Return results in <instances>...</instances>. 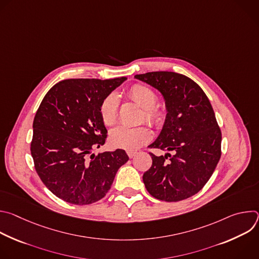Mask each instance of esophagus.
I'll return each mask as SVG.
<instances>
[{"label":"esophagus","mask_w":259,"mask_h":259,"mask_svg":"<svg viewBox=\"0 0 259 259\" xmlns=\"http://www.w3.org/2000/svg\"><path fill=\"white\" fill-rule=\"evenodd\" d=\"M127 155H128V157L130 159H132V158H134L137 155V152L136 151H127Z\"/></svg>","instance_id":"34e87169"}]
</instances>
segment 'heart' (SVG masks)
Listing matches in <instances>:
<instances>
[{"label":"heart","instance_id":"obj_1","mask_svg":"<svg viewBox=\"0 0 259 259\" xmlns=\"http://www.w3.org/2000/svg\"><path fill=\"white\" fill-rule=\"evenodd\" d=\"M127 95L133 102L143 108L141 121L155 127H160L165 123L166 112L163 107L156 104L158 96L153 89L141 84H135L129 88ZM119 104V97L114 92L106 95L101 101L99 114L105 125L110 126L117 121ZM151 139L152 132L146 126L128 127L120 125L109 132L110 144L127 151H135Z\"/></svg>","mask_w":259,"mask_h":259}]
</instances>
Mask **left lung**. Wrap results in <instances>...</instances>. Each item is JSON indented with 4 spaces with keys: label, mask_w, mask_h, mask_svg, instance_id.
<instances>
[{
    "label": "left lung",
    "mask_w": 259,
    "mask_h": 259,
    "mask_svg": "<svg viewBox=\"0 0 259 259\" xmlns=\"http://www.w3.org/2000/svg\"><path fill=\"white\" fill-rule=\"evenodd\" d=\"M134 78L159 90L167 109L160 135L149 145L167 153H150L153 165L142 176L144 186L158 200H186L204 188L221 156V131L212 105L202 88L181 73L152 71Z\"/></svg>",
    "instance_id": "1"
}]
</instances>
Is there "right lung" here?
<instances>
[{"label":"right lung","instance_id":"1","mask_svg":"<svg viewBox=\"0 0 259 259\" xmlns=\"http://www.w3.org/2000/svg\"><path fill=\"white\" fill-rule=\"evenodd\" d=\"M126 80L68 79L43 98L33 119L30 153L39 177L59 199L75 205L99 201L129 160L120 149L92 154L107 134L100 103Z\"/></svg>","mask_w":259,"mask_h":259}]
</instances>
